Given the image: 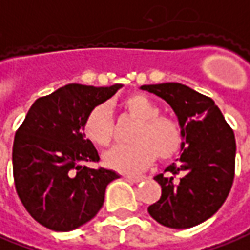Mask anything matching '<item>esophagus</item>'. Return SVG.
<instances>
[{
  "label": "esophagus",
  "mask_w": 250,
  "mask_h": 250,
  "mask_svg": "<svg viewBox=\"0 0 250 250\" xmlns=\"http://www.w3.org/2000/svg\"><path fill=\"white\" fill-rule=\"evenodd\" d=\"M125 178L127 181H130V182L134 183H138L142 182V181H145V176H134V175H125Z\"/></svg>",
  "instance_id": "esophagus-1"
}]
</instances>
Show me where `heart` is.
<instances>
[{
	"label": "heart",
	"instance_id": "obj_1",
	"mask_svg": "<svg viewBox=\"0 0 250 250\" xmlns=\"http://www.w3.org/2000/svg\"><path fill=\"white\" fill-rule=\"evenodd\" d=\"M123 111L138 120L132 132V145H119L106 150L104 164L125 174H138L152 166L156 159L167 161L174 159L183 146V130L175 119L159 115L157 104L141 93H134L122 101ZM84 138L97 146L111 142L113 122L108 105L93 106L83 119Z\"/></svg>",
	"mask_w": 250,
	"mask_h": 250
}]
</instances>
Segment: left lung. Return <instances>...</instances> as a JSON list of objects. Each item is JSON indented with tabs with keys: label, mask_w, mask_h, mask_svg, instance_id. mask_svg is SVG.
I'll return each mask as SVG.
<instances>
[{
	"label": "left lung",
	"mask_w": 250,
	"mask_h": 250,
	"mask_svg": "<svg viewBox=\"0 0 250 250\" xmlns=\"http://www.w3.org/2000/svg\"><path fill=\"white\" fill-rule=\"evenodd\" d=\"M174 109L183 130L181 157L154 176L161 197L147 212L160 225L189 229L215 215L231 190L235 137L209 97L182 83L144 84Z\"/></svg>",
	"instance_id": "8db88e82"
}]
</instances>
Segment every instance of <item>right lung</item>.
I'll list each match as a JSON object with an SVG mask.
<instances>
[{"mask_svg":"<svg viewBox=\"0 0 250 250\" xmlns=\"http://www.w3.org/2000/svg\"><path fill=\"white\" fill-rule=\"evenodd\" d=\"M122 86L60 87L32 104L16 131L12 163L18 196L32 218L53 231H71L91 220L106 186L119 178L112 169L84 166L100 156L84 139L82 123Z\"/></svg>","mask_w":250,"mask_h":250,"instance_id":"obj_1","label":"right lung"}]
</instances>
